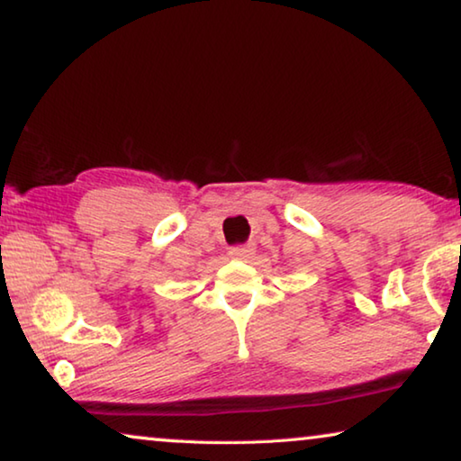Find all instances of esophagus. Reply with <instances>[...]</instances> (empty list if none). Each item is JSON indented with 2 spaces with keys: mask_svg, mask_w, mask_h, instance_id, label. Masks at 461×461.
<instances>
[{
  "mask_svg": "<svg viewBox=\"0 0 461 461\" xmlns=\"http://www.w3.org/2000/svg\"><path fill=\"white\" fill-rule=\"evenodd\" d=\"M249 254H252V246H238V248H230V256H231V258L244 260V258H248Z\"/></svg>",
  "mask_w": 461,
  "mask_h": 461,
  "instance_id": "34e87169",
  "label": "esophagus"
}]
</instances>
